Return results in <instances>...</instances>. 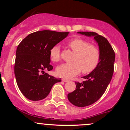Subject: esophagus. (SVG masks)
<instances>
[{"mask_svg":"<svg viewBox=\"0 0 130 130\" xmlns=\"http://www.w3.org/2000/svg\"><path fill=\"white\" fill-rule=\"evenodd\" d=\"M62 81L65 82V83H67V82L69 81V80H68V79H62Z\"/></svg>","mask_w":130,"mask_h":130,"instance_id":"esophagus-1","label":"esophagus"}]
</instances>
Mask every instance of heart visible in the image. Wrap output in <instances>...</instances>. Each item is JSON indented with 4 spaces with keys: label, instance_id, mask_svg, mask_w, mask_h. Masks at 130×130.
<instances>
[{
    "label": "heart",
    "instance_id": "1",
    "mask_svg": "<svg viewBox=\"0 0 130 130\" xmlns=\"http://www.w3.org/2000/svg\"><path fill=\"white\" fill-rule=\"evenodd\" d=\"M68 47L76 53L72 63H63L56 68L58 76L63 78H71L78 74H89L97 67L100 59L99 49L96 46L90 44L87 40L82 38H73L68 42ZM50 56L54 62L60 59V49L59 45H55L50 50Z\"/></svg>",
    "mask_w": 130,
    "mask_h": 130
}]
</instances>
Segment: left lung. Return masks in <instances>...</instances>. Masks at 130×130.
I'll return each instance as SVG.
<instances>
[{
	"mask_svg": "<svg viewBox=\"0 0 130 130\" xmlns=\"http://www.w3.org/2000/svg\"><path fill=\"white\" fill-rule=\"evenodd\" d=\"M78 34L93 37L99 46L100 59L96 69L83 76L85 80L75 82L76 87L68 94L70 102L77 107H85L98 101L111 82L114 73L115 53L108 40L93 32H78Z\"/></svg>",
	"mask_w": 130,
	"mask_h": 130,
	"instance_id": "1",
	"label": "left lung"
}]
</instances>
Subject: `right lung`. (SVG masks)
<instances>
[{"mask_svg": "<svg viewBox=\"0 0 130 130\" xmlns=\"http://www.w3.org/2000/svg\"><path fill=\"white\" fill-rule=\"evenodd\" d=\"M68 34L47 30L37 31L27 35L18 46L14 74L19 90L27 99H44L53 85L61 81V79L44 73V70H53L50 65V50Z\"/></svg>", "mask_w": 130, "mask_h": 130, "instance_id": "obj_1", "label": "right lung"}]
</instances>
